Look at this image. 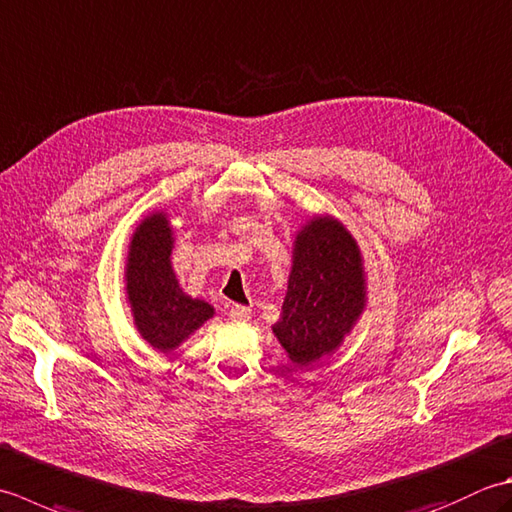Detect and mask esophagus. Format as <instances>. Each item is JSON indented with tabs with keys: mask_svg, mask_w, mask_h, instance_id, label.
Returning a JSON list of instances; mask_svg holds the SVG:
<instances>
[{
	"mask_svg": "<svg viewBox=\"0 0 512 512\" xmlns=\"http://www.w3.org/2000/svg\"><path fill=\"white\" fill-rule=\"evenodd\" d=\"M230 319H235V322H248V319H250V308L233 304V306H230Z\"/></svg>",
	"mask_w": 512,
	"mask_h": 512,
	"instance_id": "esophagus-1",
	"label": "esophagus"
}]
</instances>
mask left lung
Returning a JSON list of instances; mask_svg holds the SVG:
<instances>
[{"label":"left lung","mask_w":512,"mask_h":512,"mask_svg":"<svg viewBox=\"0 0 512 512\" xmlns=\"http://www.w3.org/2000/svg\"><path fill=\"white\" fill-rule=\"evenodd\" d=\"M364 255L357 239L333 215H315L295 233L293 264L277 342L297 366L333 355L362 319L366 290Z\"/></svg>","instance_id":"1"}]
</instances>
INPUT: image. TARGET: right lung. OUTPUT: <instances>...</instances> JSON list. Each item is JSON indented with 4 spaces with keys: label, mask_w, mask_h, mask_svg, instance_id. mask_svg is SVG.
<instances>
[{
    "label": "right lung",
    "mask_w": 512,
    "mask_h": 512,
    "mask_svg": "<svg viewBox=\"0 0 512 512\" xmlns=\"http://www.w3.org/2000/svg\"><path fill=\"white\" fill-rule=\"evenodd\" d=\"M175 228L166 210H153L130 235L124 290L139 337L164 355L195 335L215 308L199 297L184 293L173 270Z\"/></svg>",
    "instance_id": "right-lung-1"
}]
</instances>
